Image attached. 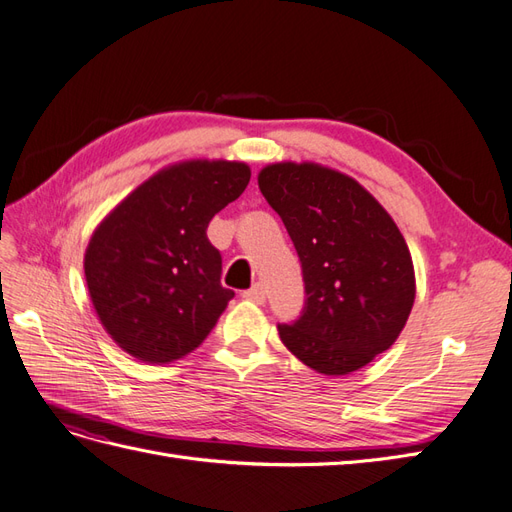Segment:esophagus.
I'll return each mask as SVG.
<instances>
[{"mask_svg": "<svg viewBox=\"0 0 512 512\" xmlns=\"http://www.w3.org/2000/svg\"><path fill=\"white\" fill-rule=\"evenodd\" d=\"M241 297H243L245 301H252V303H265V299H267V290H265V286H262V284H254L252 288L243 290Z\"/></svg>", "mask_w": 512, "mask_h": 512, "instance_id": "obj_1", "label": "esophagus"}]
</instances>
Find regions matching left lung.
I'll return each instance as SVG.
<instances>
[{
	"mask_svg": "<svg viewBox=\"0 0 512 512\" xmlns=\"http://www.w3.org/2000/svg\"><path fill=\"white\" fill-rule=\"evenodd\" d=\"M258 185L301 260V316L284 346L327 376L389 350L414 303L412 256L391 215L354 179L318 164H273Z\"/></svg>",
	"mask_w": 512,
	"mask_h": 512,
	"instance_id": "8db88e82",
	"label": "left lung"
}]
</instances>
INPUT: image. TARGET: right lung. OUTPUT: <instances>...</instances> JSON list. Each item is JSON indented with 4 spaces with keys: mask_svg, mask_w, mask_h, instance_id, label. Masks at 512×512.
Segmentation results:
<instances>
[{
    "mask_svg": "<svg viewBox=\"0 0 512 512\" xmlns=\"http://www.w3.org/2000/svg\"><path fill=\"white\" fill-rule=\"evenodd\" d=\"M250 183L241 162L175 164L136 188L96 228L87 288L115 342L147 363H170L203 344L235 292L207 237L213 215Z\"/></svg>",
    "mask_w": 512,
    "mask_h": 512,
    "instance_id": "obj_1",
    "label": "right lung"
}]
</instances>
